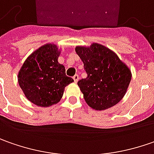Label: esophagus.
<instances>
[{
    "label": "esophagus",
    "instance_id": "34e87169",
    "mask_svg": "<svg viewBox=\"0 0 154 154\" xmlns=\"http://www.w3.org/2000/svg\"><path fill=\"white\" fill-rule=\"evenodd\" d=\"M73 79H74V82H77V81L79 80V76H78L77 74L74 75V76H73Z\"/></svg>",
    "mask_w": 154,
    "mask_h": 154
}]
</instances>
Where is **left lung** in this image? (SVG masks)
Listing matches in <instances>:
<instances>
[{
	"label": "left lung",
	"mask_w": 154,
	"mask_h": 154,
	"mask_svg": "<svg viewBox=\"0 0 154 154\" xmlns=\"http://www.w3.org/2000/svg\"><path fill=\"white\" fill-rule=\"evenodd\" d=\"M75 50L88 74L77 82L88 106L104 111L117 105L124 98L131 81L129 66L115 52L100 43L77 46Z\"/></svg>",
	"instance_id": "left-lung-1"
}]
</instances>
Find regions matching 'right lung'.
<instances>
[{
	"label": "right lung",
	"mask_w": 154,
	"mask_h": 154,
	"mask_svg": "<svg viewBox=\"0 0 154 154\" xmlns=\"http://www.w3.org/2000/svg\"><path fill=\"white\" fill-rule=\"evenodd\" d=\"M61 49L46 43L30 54L18 73V82L28 100L41 107L54 106L63 96L65 88L74 82L59 63Z\"/></svg>",
	"instance_id": "add662e5"
}]
</instances>
